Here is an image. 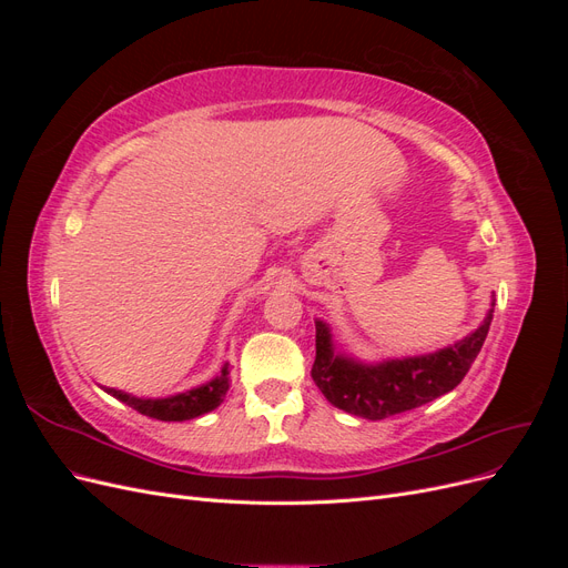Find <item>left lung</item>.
<instances>
[{
    "label": "left lung",
    "instance_id": "8db88e82",
    "mask_svg": "<svg viewBox=\"0 0 568 568\" xmlns=\"http://www.w3.org/2000/svg\"><path fill=\"white\" fill-rule=\"evenodd\" d=\"M493 305L478 329L436 353L359 363L336 351L329 326L315 322L313 382L334 407L365 419H386L450 393L469 372L493 322Z\"/></svg>",
    "mask_w": 568,
    "mask_h": 568
}]
</instances>
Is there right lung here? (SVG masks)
Returning a JSON list of instances; mask_svg holds the SVG:
<instances>
[{
    "label": "right lung",
    "instance_id": "obj_1",
    "mask_svg": "<svg viewBox=\"0 0 568 568\" xmlns=\"http://www.w3.org/2000/svg\"><path fill=\"white\" fill-rule=\"evenodd\" d=\"M111 395L120 403L130 405L132 409L140 412V415H146L151 419H161V422H184V419H194L205 415V412L215 409L230 390V369L227 365L220 369L215 379L205 382L203 386L189 388L184 393L170 395V398H136V395L106 388Z\"/></svg>",
    "mask_w": 568,
    "mask_h": 568
}]
</instances>
